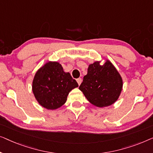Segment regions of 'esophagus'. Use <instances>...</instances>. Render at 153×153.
<instances>
[{
    "label": "esophagus",
    "mask_w": 153,
    "mask_h": 153,
    "mask_svg": "<svg viewBox=\"0 0 153 153\" xmlns=\"http://www.w3.org/2000/svg\"><path fill=\"white\" fill-rule=\"evenodd\" d=\"M77 84H78V85H79L81 84V82H82V78H77Z\"/></svg>",
    "instance_id": "esophagus-1"
}]
</instances>
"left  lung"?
<instances>
[{
	"label": "left lung",
	"instance_id": "8db88e82",
	"mask_svg": "<svg viewBox=\"0 0 153 153\" xmlns=\"http://www.w3.org/2000/svg\"><path fill=\"white\" fill-rule=\"evenodd\" d=\"M122 87L123 80L119 72L107 61L102 66L98 62L90 64L79 89L91 104L103 107L117 100Z\"/></svg>",
	"mask_w": 153,
	"mask_h": 153
}]
</instances>
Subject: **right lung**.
Here are the masks:
<instances>
[{
	"label": "right lung",
	"instance_id": "1",
	"mask_svg": "<svg viewBox=\"0 0 153 153\" xmlns=\"http://www.w3.org/2000/svg\"><path fill=\"white\" fill-rule=\"evenodd\" d=\"M78 87L69 73H65L58 62H49L37 71L33 82L36 100L48 109L59 108L66 102L68 93Z\"/></svg>",
	"mask_w": 153,
	"mask_h": 153
}]
</instances>
